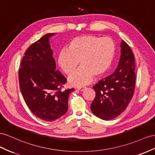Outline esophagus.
<instances>
[{
	"label": "esophagus",
	"mask_w": 155,
	"mask_h": 155,
	"mask_svg": "<svg viewBox=\"0 0 155 155\" xmlns=\"http://www.w3.org/2000/svg\"><path fill=\"white\" fill-rule=\"evenodd\" d=\"M84 88H85V87H78L77 89L79 91H82L84 89Z\"/></svg>",
	"instance_id": "34e87169"
}]
</instances>
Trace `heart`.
<instances>
[{
	"label": "heart",
	"mask_w": 155,
	"mask_h": 155,
	"mask_svg": "<svg viewBox=\"0 0 155 155\" xmlns=\"http://www.w3.org/2000/svg\"><path fill=\"white\" fill-rule=\"evenodd\" d=\"M116 46L110 38L95 35H82L73 38L67 48L60 51L58 64L62 71L71 74L78 64L77 71L68 78L70 85L82 86L89 83L93 77L103 76L111 66Z\"/></svg>",
	"instance_id": "obj_1"
}]
</instances>
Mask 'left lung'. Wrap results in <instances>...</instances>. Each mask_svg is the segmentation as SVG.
Returning a JSON list of instances; mask_svg holds the SVG:
<instances>
[{
  "mask_svg": "<svg viewBox=\"0 0 155 155\" xmlns=\"http://www.w3.org/2000/svg\"><path fill=\"white\" fill-rule=\"evenodd\" d=\"M121 48L120 60L115 72L93 86L95 97L91 104V110L103 120L112 119L124 112L134 94V56L124 41L121 43Z\"/></svg>",
  "mask_w": 155,
  "mask_h": 155,
  "instance_id": "left-lung-1",
  "label": "left lung"
}]
</instances>
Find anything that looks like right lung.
<instances>
[{
  "label": "right lung",
  "instance_id": "add662e5",
  "mask_svg": "<svg viewBox=\"0 0 155 155\" xmlns=\"http://www.w3.org/2000/svg\"><path fill=\"white\" fill-rule=\"evenodd\" d=\"M47 34L26 49L19 69L20 90L26 105L35 116L52 121L68 109V97L74 88L62 90L67 79L56 70Z\"/></svg>",
  "mask_w": 155,
  "mask_h": 155
}]
</instances>
